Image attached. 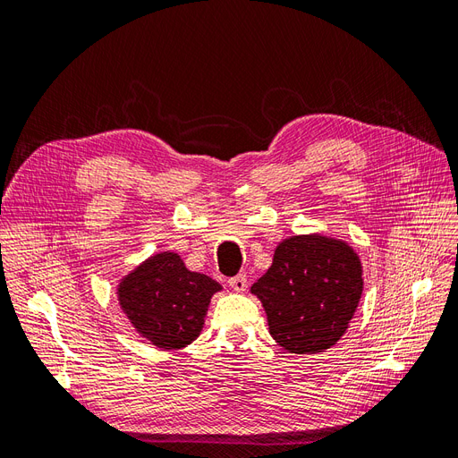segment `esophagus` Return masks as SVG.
<instances>
[{
  "instance_id": "1",
  "label": "esophagus",
  "mask_w": 458,
  "mask_h": 458,
  "mask_svg": "<svg viewBox=\"0 0 458 458\" xmlns=\"http://www.w3.org/2000/svg\"><path fill=\"white\" fill-rule=\"evenodd\" d=\"M229 286L234 290V293H244L246 286H248V279L246 275H237V276H231L229 279Z\"/></svg>"
}]
</instances>
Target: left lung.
Here are the masks:
<instances>
[{"instance_id":"8db88e82","label":"left lung","mask_w":458,"mask_h":458,"mask_svg":"<svg viewBox=\"0 0 458 458\" xmlns=\"http://www.w3.org/2000/svg\"><path fill=\"white\" fill-rule=\"evenodd\" d=\"M269 335L290 353H318L348 328L363 293V269L344 241L300 234L276 246L267 273L252 284Z\"/></svg>"}]
</instances>
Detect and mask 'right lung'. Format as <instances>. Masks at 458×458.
Segmentation results:
<instances>
[{
  "label": "right lung",
  "instance_id": "1",
  "mask_svg": "<svg viewBox=\"0 0 458 458\" xmlns=\"http://www.w3.org/2000/svg\"><path fill=\"white\" fill-rule=\"evenodd\" d=\"M219 290V283L189 271L177 254L160 252L123 276L118 301L143 338L164 350H182L199 338Z\"/></svg>",
  "mask_w": 458,
  "mask_h": 458
}]
</instances>
